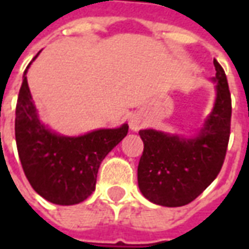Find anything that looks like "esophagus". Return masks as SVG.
<instances>
[{
	"label": "esophagus",
	"mask_w": 249,
	"mask_h": 249,
	"mask_svg": "<svg viewBox=\"0 0 249 249\" xmlns=\"http://www.w3.org/2000/svg\"><path fill=\"white\" fill-rule=\"evenodd\" d=\"M129 126L130 129L132 130H139L141 128V119L140 117H137V116H135V117H132L129 121Z\"/></svg>",
	"instance_id": "1"
}]
</instances>
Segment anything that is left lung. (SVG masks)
I'll list each match as a JSON object with an SVG mask.
<instances>
[{"label": "left lung", "instance_id": "8db88e82", "mask_svg": "<svg viewBox=\"0 0 249 249\" xmlns=\"http://www.w3.org/2000/svg\"><path fill=\"white\" fill-rule=\"evenodd\" d=\"M216 101L196 137L184 139L155 129L139 132L144 142L137 180L149 201L164 207L187 205L217 178L231 133L232 103L224 69L213 60Z\"/></svg>", "mask_w": 249, "mask_h": 249}]
</instances>
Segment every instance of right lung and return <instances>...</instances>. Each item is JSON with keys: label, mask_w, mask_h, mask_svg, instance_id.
<instances>
[{"label": "right lung", "mask_w": 249, "mask_h": 249, "mask_svg": "<svg viewBox=\"0 0 249 249\" xmlns=\"http://www.w3.org/2000/svg\"><path fill=\"white\" fill-rule=\"evenodd\" d=\"M28 68L19 88L14 124L25 176L36 192L51 203H81L96 188L101 161L126 136L129 126L93 130L78 137L53 133L38 120L25 76Z\"/></svg>", "instance_id": "obj_1"}]
</instances>
